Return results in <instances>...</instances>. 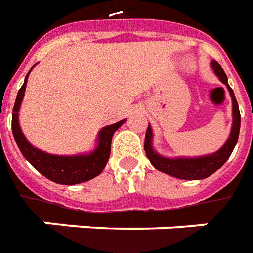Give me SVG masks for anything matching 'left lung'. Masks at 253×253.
Instances as JSON below:
<instances>
[{"label":"left lung","instance_id":"left-lung-1","mask_svg":"<svg viewBox=\"0 0 253 253\" xmlns=\"http://www.w3.org/2000/svg\"><path fill=\"white\" fill-rule=\"evenodd\" d=\"M211 65H212V70L216 74V77L220 79V82H223V84L229 90L231 102H233V125H231L230 135H229L225 145L219 151L213 152L211 155L200 157H175V159L164 157L162 155H159L152 146V137H153L152 127L148 125V128H146L144 144L146 156L151 160V163L153 164L155 169L162 171L164 174L174 176V178L189 179V181L208 178L226 163V160L230 157L231 152H233L234 146L237 144L238 134H240V125H241V115H240V109H238L237 100L234 97V93H233L231 87L227 84V77H226L223 68L215 60L211 61Z\"/></svg>","mask_w":253,"mask_h":253}]
</instances>
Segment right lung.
<instances>
[{"label":"right lung","instance_id":"add662e5","mask_svg":"<svg viewBox=\"0 0 253 253\" xmlns=\"http://www.w3.org/2000/svg\"><path fill=\"white\" fill-rule=\"evenodd\" d=\"M30 71L26 75L22 89L17 93L13 114H12V132L23 156L26 157L42 175L60 185H77V183L90 181L94 176L100 175L109 159L111 141L114 137V132L125 123V119L104 127L101 131L98 132V139H97L98 142H97L96 149L90 153L75 155V156H59V155H50V153L41 151L28 142L19 125V109L24 97Z\"/></svg>","mask_w":253,"mask_h":253}]
</instances>
